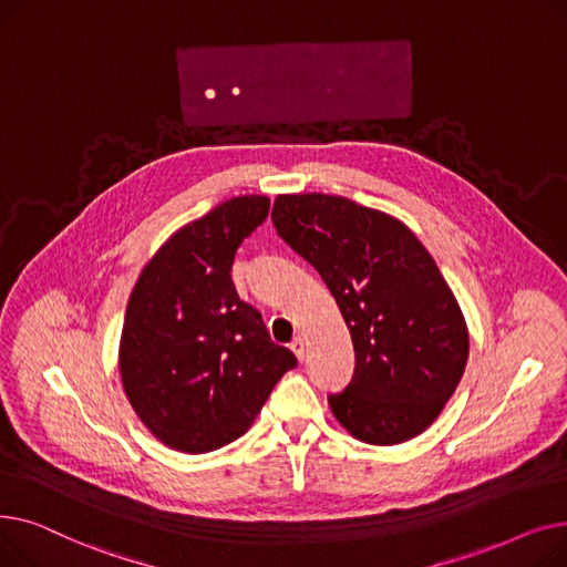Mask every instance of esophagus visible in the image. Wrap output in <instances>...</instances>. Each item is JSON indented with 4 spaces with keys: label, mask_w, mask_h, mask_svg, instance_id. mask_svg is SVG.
Returning a JSON list of instances; mask_svg holds the SVG:
<instances>
[{
    "label": "esophagus",
    "mask_w": 567,
    "mask_h": 567,
    "mask_svg": "<svg viewBox=\"0 0 567 567\" xmlns=\"http://www.w3.org/2000/svg\"><path fill=\"white\" fill-rule=\"evenodd\" d=\"M289 347H291V351L296 353V359H299V361H303V359H306V340H303L301 336H299V338H293Z\"/></svg>",
    "instance_id": "esophagus-1"
}]
</instances>
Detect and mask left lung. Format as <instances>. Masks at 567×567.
Instances as JSON below:
<instances>
[{
    "instance_id": "1",
    "label": "left lung",
    "mask_w": 567,
    "mask_h": 567,
    "mask_svg": "<svg viewBox=\"0 0 567 567\" xmlns=\"http://www.w3.org/2000/svg\"><path fill=\"white\" fill-rule=\"evenodd\" d=\"M271 220L349 326L355 365L347 389L329 395L336 419L372 445L425 432L468 359L462 310L432 255L393 216L338 195H278Z\"/></svg>"
}]
</instances>
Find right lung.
I'll return each mask as SVG.
<instances>
[{"label":"right lung","mask_w":567,"mask_h":567,"mask_svg":"<svg viewBox=\"0 0 567 567\" xmlns=\"http://www.w3.org/2000/svg\"><path fill=\"white\" fill-rule=\"evenodd\" d=\"M268 197L244 195L172 234L128 299L118 370L124 391L165 445L212 453L241 436L296 355L238 299L234 255L266 220Z\"/></svg>","instance_id":"right-lung-1"}]
</instances>
